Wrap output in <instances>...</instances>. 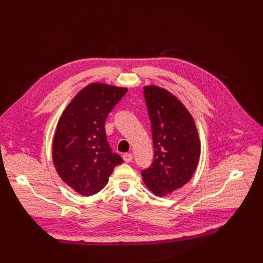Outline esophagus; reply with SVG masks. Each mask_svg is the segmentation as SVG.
<instances>
[{
  "mask_svg": "<svg viewBox=\"0 0 263 263\" xmlns=\"http://www.w3.org/2000/svg\"><path fill=\"white\" fill-rule=\"evenodd\" d=\"M123 159L125 162H131L133 159V155L132 154H124Z\"/></svg>",
  "mask_w": 263,
  "mask_h": 263,
  "instance_id": "34e87169",
  "label": "esophagus"
}]
</instances>
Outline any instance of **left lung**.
I'll list each match as a JSON object with an SVG mask.
<instances>
[{
    "instance_id": "left-lung-1",
    "label": "left lung",
    "mask_w": 263,
    "mask_h": 263,
    "mask_svg": "<svg viewBox=\"0 0 263 263\" xmlns=\"http://www.w3.org/2000/svg\"><path fill=\"white\" fill-rule=\"evenodd\" d=\"M143 93L152 123L154 160L141 176L149 191L163 197L192 179L201 142L194 118L175 95L153 84L144 86Z\"/></svg>"
}]
</instances>
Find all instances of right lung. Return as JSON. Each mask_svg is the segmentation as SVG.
Instances as JSON below:
<instances>
[{"label": "right lung", "instance_id": "right-lung-1", "mask_svg": "<svg viewBox=\"0 0 263 263\" xmlns=\"http://www.w3.org/2000/svg\"><path fill=\"white\" fill-rule=\"evenodd\" d=\"M127 90L90 83L73 97L58 121L53 163L61 180L81 196H92L103 190L114 168L123 163V158L112 152L107 142L105 121Z\"/></svg>", "mask_w": 263, "mask_h": 263}]
</instances>
